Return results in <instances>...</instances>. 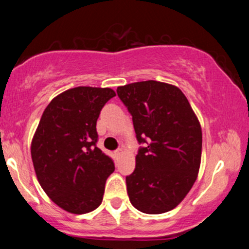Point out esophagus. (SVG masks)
<instances>
[{"instance_id":"obj_1","label":"esophagus","mask_w":249,"mask_h":249,"mask_svg":"<svg viewBox=\"0 0 249 249\" xmlns=\"http://www.w3.org/2000/svg\"><path fill=\"white\" fill-rule=\"evenodd\" d=\"M115 154H116V156H122V154H123V148H117V150L115 151Z\"/></svg>"}]
</instances>
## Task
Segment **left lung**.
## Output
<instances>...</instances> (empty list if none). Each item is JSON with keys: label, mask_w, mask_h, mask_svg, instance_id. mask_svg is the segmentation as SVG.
Masks as SVG:
<instances>
[{"label": "left lung", "mask_w": 249, "mask_h": 249, "mask_svg": "<svg viewBox=\"0 0 249 249\" xmlns=\"http://www.w3.org/2000/svg\"><path fill=\"white\" fill-rule=\"evenodd\" d=\"M132 116L142 145L136 168L126 177L131 204L146 214L173 210L192 188L199 172L202 134L181 90L157 81L117 89Z\"/></svg>", "instance_id": "1"}]
</instances>
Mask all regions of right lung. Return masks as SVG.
Segmentation results:
<instances>
[{"instance_id":"right-lung-1","label":"right lung","mask_w":249,"mask_h":249,"mask_svg":"<svg viewBox=\"0 0 249 249\" xmlns=\"http://www.w3.org/2000/svg\"><path fill=\"white\" fill-rule=\"evenodd\" d=\"M108 88L77 87L45 107L31 142L34 167L44 192L70 213L84 214L102 204L112 158L97 147V119L115 97Z\"/></svg>"}]
</instances>
